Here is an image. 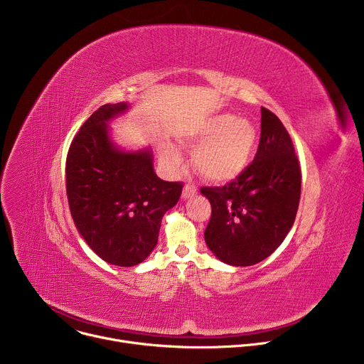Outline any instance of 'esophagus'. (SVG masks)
I'll return each mask as SVG.
<instances>
[{"label":"esophagus","instance_id":"obj_1","mask_svg":"<svg viewBox=\"0 0 364 364\" xmlns=\"http://www.w3.org/2000/svg\"><path fill=\"white\" fill-rule=\"evenodd\" d=\"M197 194V188L193 184H186L183 188V198H190Z\"/></svg>","mask_w":364,"mask_h":364}]
</instances>
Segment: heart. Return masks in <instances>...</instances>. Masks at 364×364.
I'll return each mask as SVG.
<instances>
[{"instance_id": "obj_1", "label": "heart", "mask_w": 364, "mask_h": 364, "mask_svg": "<svg viewBox=\"0 0 364 364\" xmlns=\"http://www.w3.org/2000/svg\"><path fill=\"white\" fill-rule=\"evenodd\" d=\"M257 142L252 121L218 114L201 121L181 138V145L196 148L193 163L200 176L213 183H229L249 166ZM160 157L168 170H178L181 155L173 146H161Z\"/></svg>"}]
</instances>
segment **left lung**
I'll use <instances>...</instances> for the list:
<instances>
[{
    "label": "left lung",
    "instance_id": "1",
    "mask_svg": "<svg viewBox=\"0 0 364 364\" xmlns=\"http://www.w3.org/2000/svg\"><path fill=\"white\" fill-rule=\"evenodd\" d=\"M261 139L247 168L223 187H201L212 204L204 240L222 262L264 261L291 230L301 196V168L279 118L261 108Z\"/></svg>",
    "mask_w": 364,
    "mask_h": 364
}]
</instances>
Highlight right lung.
Segmentation results:
<instances>
[{"instance_id": "add662e5", "label": "right lung", "mask_w": 364, "mask_h": 364, "mask_svg": "<svg viewBox=\"0 0 364 364\" xmlns=\"http://www.w3.org/2000/svg\"><path fill=\"white\" fill-rule=\"evenodd\" d=\"M128 103L95 111L73 138L66 159V193L75 225L89 247L117 267L141 264L159 242L163 216L181 196L180 181H164L151 151L117 148L108 122Z\"/></svg>"}]
</instances>
